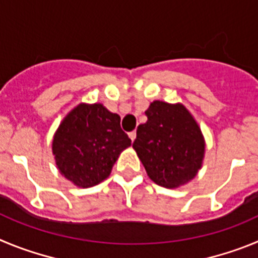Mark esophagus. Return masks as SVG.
I'll return each instance as SVG.
<instances>
[{
	"mask_svg": "<svg viewBox=\"0 0 258 258\" xmlns=\"http://www.w3.org/2000/svg\"><path fill=\"white\" fill-rule=\"evenodd\" d=\"M128 136H130V139H131V141H135V139H136V132H135V131L130 132Z\"/></svg>",
	"mask_w": 258,
	"mask_h": 258,
	"instance_id": "34e87169",
	"label": "esophagus"
}]
</instances>
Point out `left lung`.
<instances>
[{
  "mask_svg": "<svg viewBox=\"0 0 258 258\" xmlns=\"http://www.w3.org/2000/svg\"><path fill=\"white\" fill-rule=\"evenodd\" d=\"M132 148L150 180L176 189L187 184L202 168L206 140L196 118L181 103L154 100L145 110Z\"/></svg>",
  "mask_w": 258,
  "mask_h": 258,
  "instance_id": "left-lung-1",
  "label": "left lung"
}]
</instances>
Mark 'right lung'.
<instances>
[{
    "label": "right lung",
    "instance_id": "obj_1",
    "mask_svg": "<svg viewBox=\"0 0 258 258\" xmlns=\"http://www.w3.org/2000/svg\"><path fill=\"white\" fill-rule=\"evenodd\" d=\"M131 145L120 117L100 103H81L62 118L52 139L59 172L78 187L109 177L120 153Z\"/></svg>",
    "mask_w": 258,
    "mask_h": 258
}]
</instances>
